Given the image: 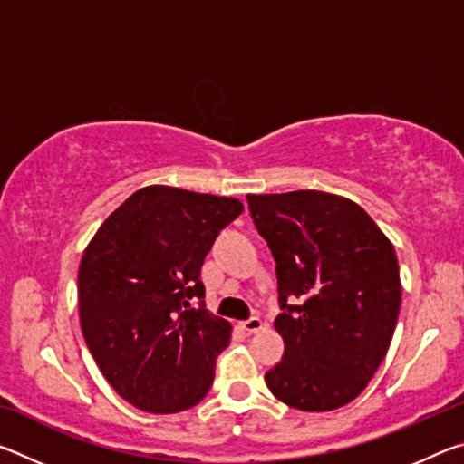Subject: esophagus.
Listing matches in <instances>:
<instances>
[{
	"label": "esophagus",
	"mask_w": 464,
	"mask_h": 464,
	"mask_svg": "<svg viewBox=\"0 0 464 464\" xmlns=\"http://www.w3.org/2000/svg\"><path fill=\"white\" fill-rule=\"evenodd\" d=\"M262 327H264V321L260 317H251V319L243 321V324H241V329H243V332H247V334H257Z\"/></svg>",
	"instance_id": "1"
}]
</instances>
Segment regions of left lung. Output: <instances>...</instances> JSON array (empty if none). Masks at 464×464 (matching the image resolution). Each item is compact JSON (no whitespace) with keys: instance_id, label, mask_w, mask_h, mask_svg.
Returning <instances> with one entry per match:
<instances>
[{"instance_id":"8db88e82","label":"left lung","mask_w":464,"mask_h":464,"mask_svg":"<svg viewBox=\"0 0 464 464\" xmlns=\"http://www.w3.org/2000/svg\"><path fill=\"white\" fill-rule=\"evenodd\" d=\"M247 202L276 260L282 309L274 327L285 356L266 384L295 410H337L366 389L392 340L401 307L395 247L343 196L296 190Z\"/></svg>"}]
</instances>
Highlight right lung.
<instances>
[{"label":"right lung","mask_w":464,"mask_h":464,"mask_svg":"<svg viewBox=\"0 0 464 464\" xmlns=\"http://www.w3.org/2000/svg\"><path fill=\"white\" fill-rule=\"evenodd\" d=\"M243 204L174 186H145L83 251L77 293L85 343L119 395L149 413L200 403L231 324L204 309L200 268ZM198 297L194 308L190 300Z\"/></svg>","instance_id":"right-lung-1"}]
</instances>
